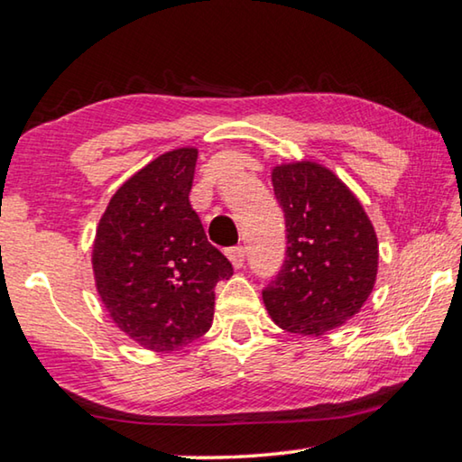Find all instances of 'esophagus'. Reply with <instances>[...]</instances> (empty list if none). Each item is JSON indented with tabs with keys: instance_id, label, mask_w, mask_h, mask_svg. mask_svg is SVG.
<instances>
[{
	"instance_id": "esophagus-1",
	"label": "esophagus",
	"mask_w": 462,
	"mask_h": 462,
	"mask_svg": "<svg viewBox=\"0 0 462 462\" xmlns=\"http://www.w3.org/2000/svg\"><path fill=\"white\" fill-rule=\"evenodd\" d=\"M228 259L232 263L234 269H242L245 267V259H246V250L242 246H234L228 250Z\"/></svg>"
}]
</instances>
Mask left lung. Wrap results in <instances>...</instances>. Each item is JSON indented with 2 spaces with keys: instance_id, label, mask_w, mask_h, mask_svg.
Returning <instances> with one entry per match:
<instances>
[{
  "instance_id": "left-lung-1",
  "label": "left lung",
  "mask_w": 462,
  "mask_h": 462,
  "mask_svg": "<svg viewBox=\"0 0 462 462\" xmlns=\"http://www.w3.org/2000/svg\"><path fill=\"white\" fill-rule=\"evenodd\" d=\"M273 189L285 214L287 256L263 289L279 328L322 336L361 311L374 287L379 245L356 195L318 162L279 165Z\"/></svg>"
}]
</instances>
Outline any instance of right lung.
<instances>
[{"label": "right lung", "instance_id": "1", "mask_svg": "<svg viewBox=\"0 0 462 462\" xmlns=\"http://www.w3.org/2000/svg\"><path fill=\"white\" fill-rule=\"evenodd\" d=\"M195 162L191 146L156 156L114 193L93 240V277L109 318L154 353L206 334L214 287L232 277L189 203Z\"/></svg>", "mask_w": 462, "mask_h": 462}]
</instances>
